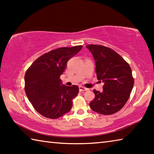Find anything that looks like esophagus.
<instances>
[{
    "label": "esophagus",
    "instance_id": "1",
    "mask_svg": "<svg viewBox=\"0 0 154 154\" xmlns=\"http://www.w3.org/2000/svg\"><path fill=\"white\" fill-rule=\"evenodd\" d=\"M79 92H85V91L88 90V89H87L86 88H85V87H83V86H82V85H80V86L79 87Z\"/></svg>",
    "mask_w": 154,
    "mask_h": 154
}]
</instances>
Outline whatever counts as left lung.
<instances>
[{"label": "left lung", "mask_w": 154, "mask_h": 154, "mask_svg": "<svg viewBox=\"0 0 154 154\" xmlns=\"http://www.w3.org/2000/svg\"><path fill=\"white\" fill-rule=\"evenodd\" d=\"M96 61L98 80L105 83L103 91L94 90L95 98L90 103L96 113L111 115L119 111L128 100L134 78L128 63L113 49L100 45H88Z\"/></svg>", "instance_id": "left-lung-1"}]
</instances>
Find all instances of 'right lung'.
<instances>
[{
    "label": "right lung",
    "instance_id": "obj_1",
    "mask_svg": "<svg viewBox=\"0 0 154 154\" xmlns=\"http://www.w3.org/2000/svg\"><path fill=\"white\" fill-rule=\"evenodd\" d=\"M82 45L60 48L43 54L26 72L25 92L35 110L47 118L57 119L69 112L79 93L77 85H62L60 77L66 62Z\"/></svg>",
    "mask_w": 154,
    "mask_h": 154
}]
</instances>
